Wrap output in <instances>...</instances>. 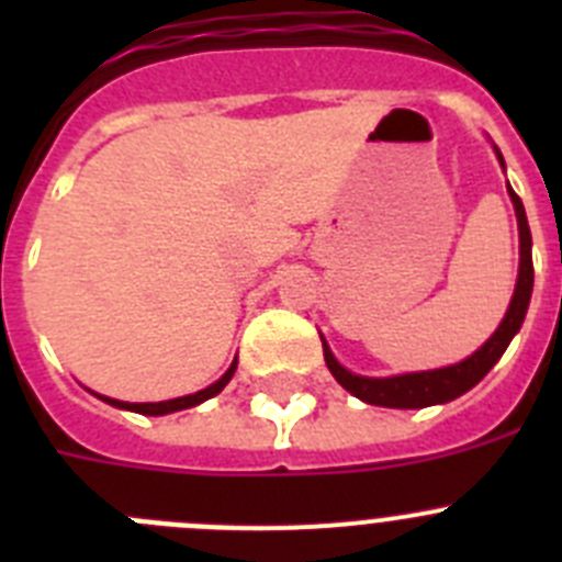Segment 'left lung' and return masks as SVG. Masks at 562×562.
I'll return each mask as SVG.
<instances>
[{
  "instance_id": "8db88e82",
  "label": "left lung",
  "mask_w": 562,
  "mask_h": 562,
  "mask_svg": "<svg viewBox=\"0 0 562 562\" xmlns=\"http://www.w3.org/2000/svg\"><path fill=\"white\" fill-rule=\"evenodd\" d=\"M498 154L501 166H504V157ZM509 196H513L515 216H518V236H520V267H518V284H515V295L509 301V310H506L504 321L495 329V335L481 346L479 351L467 357V360L456 362V366H445V369L434 371H414V374H396V376H360L351 374L349 369H342L340 362L335 360L331 349L324 340V357L326 366H329L331 376L340 382L342 389L355 394L357 400L369 402V405H380V408H428V405H441V402H450L456 396L467 394V391L479 385L495 362L501 360V355L506 351V346L513 342V337L518 335L520 324H524L526 310H529V297H532V284H535V267H532V233H529V222H526L524 202H520L518 193L509 188Z\"/></svg>"
}]
</instances>
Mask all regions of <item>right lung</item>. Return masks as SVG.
Masks as SVG:
<instances>
[{
	"label": "right lung",
	"instance_id": "obj_1",
	"mask_svg": "<svg viewBox=\"0 0 562 562\" xmlns=\"http://www.w3.org/2000/svg\"><path fill=\"white\" fill-rule=\"evenodd\" d=\"M233 371H236V360H233L231 369L225 371V374L220 376V380L213 382V385H207V389L196 391V394H188V396H177V400H166V402H121V400H109V396H101L103 402H109V405H114V408H123V411H134V414H146V416H166V414H173V411H186V408H193V405H200V402L211 400V396L220 394L222 389H225L227 382H231Z\"/></svg>",
	"mask_w": 562,
	"mask_h": 562
}]
</instances>
